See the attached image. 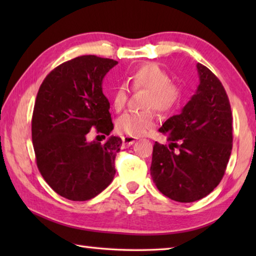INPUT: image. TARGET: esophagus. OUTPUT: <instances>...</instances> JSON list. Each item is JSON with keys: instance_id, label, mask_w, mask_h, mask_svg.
<instances>
[{"instance_id": "esophagus-1", "label": "esophagus", "mask_w": 256, "mask_h": 256, "mask_svg": "<svg viewBox=\"0 0 256 256\" xmlns=\"http://www.w3.org/2000/svg\"><path fill=\"white\" fill-rule=\"evenodd\" d=\"M122 141H123V144H124V146H132V144H134V142L136 141V138H133V136H123V138H122Z\"/></svg>"}]
</instances>
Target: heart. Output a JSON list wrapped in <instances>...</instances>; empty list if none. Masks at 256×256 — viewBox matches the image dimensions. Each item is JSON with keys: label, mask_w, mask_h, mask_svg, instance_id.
I'll use <instances>...</instances> for the list:
<instances>
[{"label": "heart", "mask_w": 256, "mask_h": 256, "mask_svg": "<svg viewBox=\"0 0 256 256\" xmlns=\"http://www.w3.org/2000/svg\"><path fill=\"white\" fill-rule=\"evenodd\" d=\"M128 81L134 90H148L144 108H152L162 114H166L178 105L182 97L180 86L170 80L168 73L156 63H144L130 73ZM128 89L120 86L112 96V107L120 112L126 105ZM154 112H125L116 122V130L131 136H141L154 126Z\"/></svg>", "instance_id": "heart-1"}]
</instances>
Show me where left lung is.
<instances>
[{
    "label": "left lung",
    "instance_id": "left-lung-1",
    "mask_svg": "<svg viewBox=\"0 0 256 256\" xmlns=\"http://www.w3.org/2000/svg\"><path fill=\"white\" fill-rule=\"evenodd\" d=\"M200 84L182 112L159 128L170 146L156 142L150 174L164 196L194 202L214 190L226 172L232 148L230 104L222 82L196 64Z\"/></svg>",
    "mask_w": 256,
    "mask_h": 256
}]
</instances>
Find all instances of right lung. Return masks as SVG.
<instances>
[{
  "label": "right lung",
  "mask_w": 256,
  "mask_h": 256,
  "mask_svg": "<svg viewBox=\"0 0 256 256\" xmlns=\"http://www.w3.org/2000/svg\"><path fill=\"white\" fill-rule=\"evenodd\" d=\"M118 63L79 56L55 68L38 90L32 120L37 167L46 183L68 200H90L115 176L120 138L112 136L102 144L86 141V134L96 128L110 136L114 128L102 84Z\"/></svg>",
  "instance_id": "add662e5"
}]
</instances>
